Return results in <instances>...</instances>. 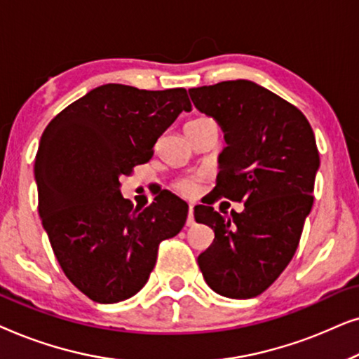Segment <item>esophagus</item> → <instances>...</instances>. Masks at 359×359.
Segmentation results:
<instances>
[{
  "label": "esophagus",
  "instance_id": "34e87169",
  "mask_svg": "<svg viewBox=\"0 0 359 359\" xmlns=\"http://www.w3.org/2000/svg\"><path fill=\"white\" fill-rule=\"evenodd\" d=\"M193 210H194V204H189L188 220H186V225H188V227H193V225H194V215H193Z\"/></svg>",
  "mask_w": 359,
  "mask_h": 359
}]
</instances>
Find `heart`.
Returning a JSON list of instances; mask_svg holds the SVG:
<instances>
[{
  "mask_svg": "<svg viewBox=\"0 0 359 359\" xmlns=\"http://www.w3.org/2000/svg\"><path fill=\"white\" fill-rule=\"evenodd\" d=\"M176 189L181 191L183 194H196V193H198L199 186L194 180L186 178V180H181V181H178V183H176Z\"/></svg>",
  "mask_w": 359,
  "mask_h": 359,
  "instance_id": "1",
  "label": "heart"
}]
</instances>
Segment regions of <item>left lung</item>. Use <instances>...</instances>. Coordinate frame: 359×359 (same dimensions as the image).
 <instances>
[{
    "label": "left lung",
    "mask_w": 359,
    "mask_h": 359,
    "mask_svg": "<svg viewBox=\"0 0 359 359\" xmlns=\"http://www.w3.org/2000/svg\"><path fill=\"white\" fill-rule=\"evenodd\" d=\"M198 111L212 117L227 147L219 155L214 201H243V212L225 219L196 205V222L215 238L198 257L209 287L230 299H250L271 286L296 253L313 204L320 166L306 116L248 80L191 88Z\"/></svg>",
    "instance_id": "8db88e82"
}]
</instances>
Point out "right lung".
I'll return each mask as SVG.
<instances>
[{"label":"right lung","instance_id":"right-lung-1","mask_svg":"<svg viewBox=\"0 0 359 359\" xmlns=\"http://www.w3.org/2000/svg\"><path fill=\"white\" fill-rule=\"evenodd\" d=\"M191 111L184 88L97 86L46 127L34 175L39 215L65 276L91 301H126L149 281L161 240L180 233L188 204L170 191L145 209L121 194L122 175L154 155Z\"/></svg>","mask_w":359,"mask_h":359}]
</instances>
